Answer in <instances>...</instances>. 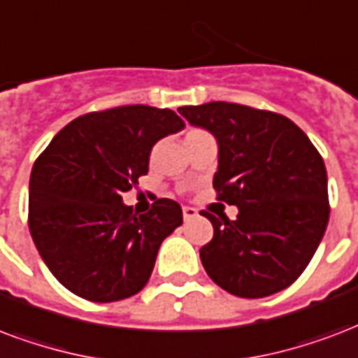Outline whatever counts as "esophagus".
I'll use <instances>...</instances> for the list:
<instances>
[{
    "mask_svg": "<svg viewBox=\"0 0 358 358\" xmlns=\"http://www.w3.org/2000/svg\"><path fill=\"white\" fill-rule=\"evenodd\" d=\"M196 215H198V211H196L194 208H189V206H187V208H182V219L185 220L194 219Z\"/></svg>",
    "mask_w": 358,
    "mask_h": 358,
    "instance_id": "34e87169",
    "label": "esophagus"
}]
</instances>
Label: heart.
<instances>
[{"mask_svg":"<svg viewBox=\"0 0 358 358\" xmlns=\"http://www.w3.org/2000/svg\"><path fill=\"white\" fill-rule=\"evenodd\" d=\"M196 134H201V130H189L187 138H190V136H196Z\"/></svg>","mask_w":358,"mask_h":358,"instance_id":"heart-1","label":"heart"}]
</instances>
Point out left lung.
<instances>
[{
	"instance_id": "obj_1",
	"label": "left lung",
	"mask_w": 358,
	"mask_h": 358,
	"mask_svg": "<svg viewBox=\"0 0 358 358\" xmlns=\"http://www.w3.org/2000/svg\"><path fill=\"white\" fill-rule=\"evenodd\" d=\"M177 111L219 143L217 198L238 206L236 220L201 211L213 240L201 264L220 289L264 298L296 281L329 224L327 168L291 118L240 103L211 101Z\"/></svg>"
}]
</instances>
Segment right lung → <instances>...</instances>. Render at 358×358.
Returning a JSON list of instances; mask_svg holds the SVG:
<instances>
[{"label": "right lung", "instance_id": "obj_1", "mask_svg": "<svg viewBox=\"0 0 358 358\" xmlns=\"http://www.w3.org/2000/svg\"><path fill=\"white\" fill-rule=\"evenodd\" d=\"M182 128L171 109L113 107L71 120L39 155L29 177V234L67 291L107 303L147 285L160 243L182 224L181 206L160 198L138 217L122 194L147 176L158 139Z\"/></svg>", "mask_w": 358, "mask_h": 358}]
</instances>
